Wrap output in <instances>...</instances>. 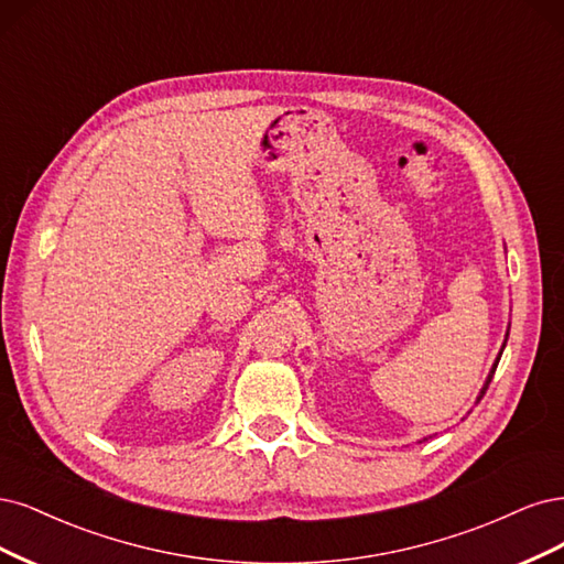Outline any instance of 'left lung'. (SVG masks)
Returning a JSON list of instances; mask_svg holds the SVG:
<instances>
[{
    "label": "left lung",
    "mask_w": 564,
    "mask_h": 564,
    "mask_svg": "<svg viewBox=\"0 0 564 564\" xmlns=\"http://www.w3.org/2000/svg\"><path fill=\"white\" fill-rule=\"evenodd\" d=\"M506 337H508V333H506ZM503 347H506V341H503ZM503 347H501V351H499V356H497V360H495L492 370H489V375H487V379H485V384H482V389H480V393H478V398H476V403H480V398L485 395V391H487V387H489V381H492V377H495V370H497V366H499V358H501V354H503Z\"/></svg>",
    "instance_id": "left-lung-1"
}]
</instances>
